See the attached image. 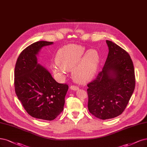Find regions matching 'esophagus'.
<instances>
[{"label":"esophagus","mask_w":147,"mask_h":147,"mask_svg":"<svg viewBox=\"0 0 147 147\" xmlns=\"http://www.w3.org/2000/svg\"><path fill=\"white\" fill-rule=\"evenodd\" d=\"M70 89L71 90H78L79 89V88L77 87V86H70Z\"/></svg>","instance_id":"esophagus-1"}]
</instances>
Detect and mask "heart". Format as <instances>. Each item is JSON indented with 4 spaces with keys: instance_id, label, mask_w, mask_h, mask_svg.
Wrapping results in <instances>:
<instances>
[{
    "instance_id": "1",
    "label": "heart",
    "mask_w": 147,
    "mask_h": 147,
    "mask_svg": "<svg viewBox=\"0 0 147 147\" xmlns=\"http://www.w3.org/2000/svg\"><path fill=\"white\" fill-rule=\"evenodd\" d=\"M57 64L52 65L53 72L59 77L72 69V77L79 83L92 78L97 71L100 56L97 50H87L82 45H68L60 49L57 55Z\"/></svg>"
}]
</instances>
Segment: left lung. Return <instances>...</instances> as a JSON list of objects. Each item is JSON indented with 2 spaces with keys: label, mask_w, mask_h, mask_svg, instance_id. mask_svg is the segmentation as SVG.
Masks as SVG:
<instances>
[{
  "label": "left lung",
  "mask_w": 147,
  "mask_h": 147,
  "mask_svg": "<svg viewBox=\"0 0 147 147\" xmlns=\"http://www.w3.org/2000/svg\"><path fill=\"white\" fill-rule=\"evenodd\" d=\"M109 53L96 78L88 84V109L95 117L105 120L117 117L127 106L135 88L134 65L129 55L106 40Z\"/></svg>",
  "instance_id": "obj_1"
}]
</instances>
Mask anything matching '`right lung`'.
Listing matches in <instances>:
<instances>
[{"mask_svg": "<svg viewBox=\"0 0 147 147\" xmlns=\"http://www.w3.org/2000/svg\"><path fill=\"white\" fill-rule=\"evenodd\" d=\"M53 42L38 41L20 53L14 69V89L27 113L34 118L53 120L63 111L66 84L58 83L48 70L38 64L36 55Z\"/></svg>", "mask_w": 147, "mask_h": 147, "instance_id": "right-lung-1", "label": "right lung"}]
</instances>
